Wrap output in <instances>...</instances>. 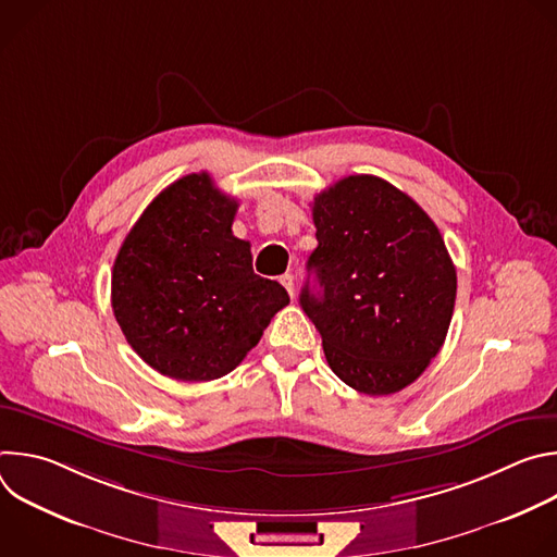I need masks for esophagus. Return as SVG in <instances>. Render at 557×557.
Returning a JSON list of instances; mask_svg holds the SVG:
<instances>
[{"label":"esophagus","mask_w":557,"mask_h":557,"mask_svg":"<svg viewBox=\"0 0 557 557\" xmlns=\"http://www.w3.org/2000/svg\"><path fill=\"white\" fill-rule=\"evenodd\" d=\"M280 282H282V286L288 290V295L295 297V277H293L290 273H284V275L280 277Z\"/></svg>","instance_id":"obj_1"}]
</instances>
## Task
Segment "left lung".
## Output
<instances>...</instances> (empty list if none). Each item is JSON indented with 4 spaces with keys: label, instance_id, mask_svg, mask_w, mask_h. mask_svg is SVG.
<instances>
[{
    "label": "left lung",
    "instance_id": "left-lung-1",
    "mask_svg": "<svg viewBox=\"0 0 557 557\" xmlns=\"http://www.w3.org/2000/svg\"><path fill=\"white\" fill-rule=\"evenodd\" d=\"M317 249L306 269L322 293L299 304L333 372L357 392L394 394L438 355L454 312L456 269L432 218L401 189L359 174L312 200Z\"/></svg>",
    "mask_w": 557,
    "mask_h": 557
}]
</instances>
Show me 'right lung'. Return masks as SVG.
I'll return each mask as SVG.
<instances>
[{"instance_id":"obj_1","label":"right lung","mask_w":557,"mask_h":557,"mask_svg":"<svg viewBox=\"0 0 557 557\" xmlns=\"http://www.w3.org/2000/svg\"><path fill=\"white\" fill-rule=\"evenodd\" d=\"M237 200L207 172L158 194L127 233L112 271V308L136 355L176 381L228 374L290 299L253 273L231 231Z\"/></svg>"}]
</instances>
